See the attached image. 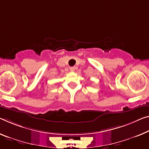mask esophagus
Instances as JSON below:
<instances>
[{
  "mask_svg": "<svg viewBox=\"0 0 149 149\" xmlns=\"http://www.w3.org/2000/svg\"><path fill=\"white\" fill-rule=\"evenodd\" d=\"M75 68H76V67H70V71H74Z\"/></svg>",
  "mask_w": 149,
  "mask_h": 149,
  "instance_id": "34e87169",
  "label": "esophagus"
}]
</instances>
